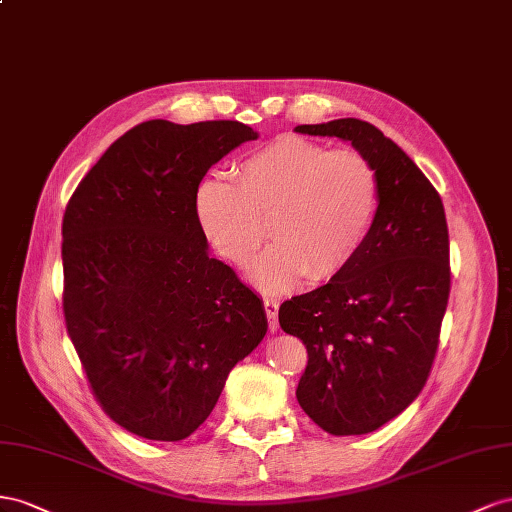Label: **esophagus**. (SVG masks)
I'll return each instance as SVG.
<instances>
[{"label":"esophagus","instance_id":"esophagus-1","mask_svg":"<svg viewBox=\"0 0 512 512\" xmlns=\"http://www.w3.org/2000/svg\"><path fill=\"white\" fill-rule=\"evenodd\" d=\"M264 309H266V317H268V328L270 332H274L279 328V302L274 298H264Z\"/></svg>","mask_w":512,"mask_h":512}]
</instances>
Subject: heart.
<instances>
[{
	"mask_svg": "<svg viewBox=\"0 0 512 512\" xmlns=\"http://www.w3.org/2000/svg\"><path fill=\"white\" fill-rule=\"evenodd\" d=\"M377 206V173L358 150H328L306 137H279L248 154L233 182L208 175L195 214L210 244L246 268L266 240L253 281L266 291L339 274L358 253Z\"/></svg>",
	"mask_w": 512,
	"mask_h": 512,
	"instance_id": "heart-1",
	"label": "heart"
}]
</instances>
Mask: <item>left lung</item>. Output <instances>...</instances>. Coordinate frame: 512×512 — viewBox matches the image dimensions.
I'll return each mask as SVG.
<instances>
[{"label": "left lung", "instance_id": "8db88e82", "mask_svg": "<svg viewBox=\"0 0 512 512\" xmlns=\"http://www.w3.org/2000/svg\"><path fill=\"white\" fill-rule=\"evenodd\" d=\"M371 160L377 210L356 257L309 294L285 300L279 324L306 347L296 397L330 435L386 425L425 388L450 294L444 203L414 160L356 118L304 124Z\"/></svg>", "mask_w": 512, "mask_h": 512}]
</instances>
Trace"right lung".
Returning a JSON list of instances; mask_svg holds the SVG:
<instances>
[{"instance_id": "obj_1", "label": "right lung", "mask_w": 512, "mask_h": 512, "mask_svg": "<svg viewBox=\"0 0 512 512\" xmlns=\"http://www.w3.org/2000/svg\"><path fill=\"white\" fill-rule=\"evenodd\" d=\"M253 139L236 120L137 124L66 206L68 337L102 412L145 440L195 433L268 330L255 291L210 257L195 214L203 175Z\"/></svg>"}]
</instances>
